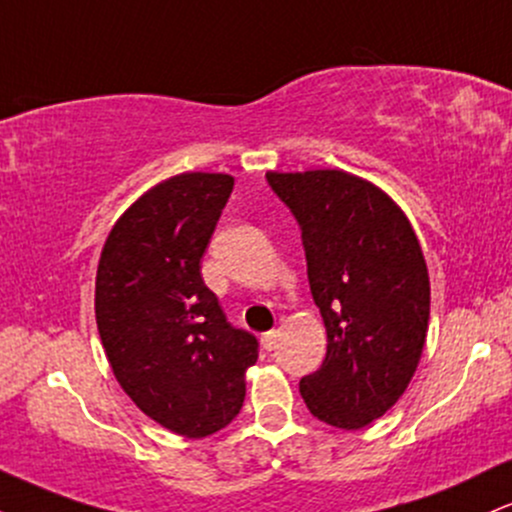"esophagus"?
<instances>
[{"instance_id": "obj_1", "label": "esophagus", "mask_w": 512, "mask_h": 512, "mask_svg": "<svg viewBox=\"0 0 512 512\" xmlns=\"http://www.w3.org/2000/svg\"><path fill=\"white\" fill-rule=\"evenodd\" d=\"M276 337H279V332H276V330L264 332V334H262V346H264V349L272 351L274 346H276Z\"/></svg>"}]
</instances>
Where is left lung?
Segmentation results:
<instances>
[{"instance_id": "obj_1", "label": "left lung", "mask_w": 512, "mask_h": 512, "mask_svg": "<svg viewBox=\"0 0 512 512\" xmlns=\"http://www.w3.org/2000/svg\"><path fill=\"white\" fill-rule=\"evenodd\" d=\"M301 226L327 354L301 378L310 414L356 431L407 390L426 344L431 284L404 211L373 182L344 170L267 173Z\"/></svg>"}]
</instances>
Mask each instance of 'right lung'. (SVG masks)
<instances>
[{"label": "right lung", "mask_w": 512, "mask_h": 512, "mask_svg": "<svg viewBox=\"0 0 512 512\" xmlns=\"http://www.w3.org/2000/svg\"><path fill=\"white\" fill-rule=\"evenodd\" d=\"M231 192L226 173L158 182L117 219L98 262L96 322L117 383L185 438L236 419L260 346L226 320L199 267Z\"/></svg>", "instance_id": "right-lung-1"}]
</instances>
